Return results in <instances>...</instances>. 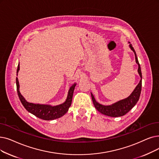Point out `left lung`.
Listing matches in <instances>:
<instances>
[{
  "label": "left lung",
  "mask_w": 159,
  "mask_h": 159,
  "mask_svg": "<svg viewBox=\"0 0 159 159\" xmlns=\"http://www.w3.org/2000/svg\"><path fill=\"white\" fill-rule=\"evenodd\" d=\"M129 43H130V42ZM129 47L130 48V49L132 50L134 53L136 62L138 65H139L138 72H139L140 77H141V80H140L139 84L136 86V87L134 89V91L128 97V98L116 102L111 105L105 106V105L99 104V102H98L95 101L93 94L91 93L92 98V101H93L95 108L98 110L99 112H101V114L104 115L110 116V117H120V116H124L127 112H129L130 110L135 106L138 101L139 100L141 90H142V75L141 72V68H140V66L139 62V60H138L136 54L133 47L131 44L129 45Z\"/></svg>",
  "instance_id": "1"
}]
</instances>
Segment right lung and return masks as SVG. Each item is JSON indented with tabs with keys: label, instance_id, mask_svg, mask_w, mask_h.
Here are the masks:
<instances>
[{
	"label": "right lung",
	"instance_id": "add662e5",
	"mask_svg": "<svg viewBox=\"0 0 159 159\" xmlns=\"http://www.w3.org/2000/svg\"><path fill=\"white\" fill-rule=\"evenodd\" d=\"M19 70V63L17 70V76ZM76 83H74L69 89L68 94L66 101L62 104L51 106L49 105H41V104H34L32 102H27L23 96L20 94L19 92V84L17 77H16V85L17 92L19 98L21 102L23 107L26 108L27 111L36 116L38 118L44 120H52L60 118L63 116L67 111L69 108L70 107L72 102L73 95L74 92L75 87Z\"/></svg>",
	"mask_w": 159,
	"mask_h": 159
}]
</instances>
